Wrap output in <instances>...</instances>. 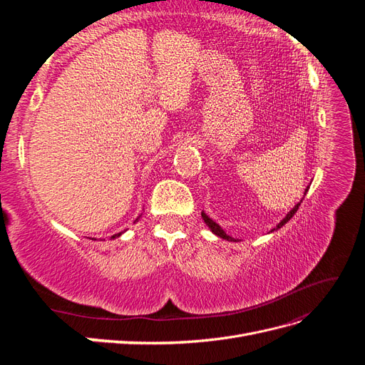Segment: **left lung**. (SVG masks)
I'll return each mask as SVG.
<instances>
[{"label": "left lung", "instance_id": "1", "mask_svg": "<svg viewBox=\"0 0 365 365\" xmlns=\"http://www.w3.org/2000/svg\"><path fill=\"white\" fill-rule=\"evenodd\" d=\"M307 189H309V187H307ZM307 189L304 190V195H306ZM302 202H303V200H302L300 202H298V204H297V205H295V207H294V208L291 210V212H289L288 215H286V216L283 217V220H280V224H279L277 227H275V228H272L271 231H275V230H279V228H282V227H283V225H284L286 222H288V220H289V219H291V217H292V216L295 215V212H297V210H298V207H300V204H302ZM201 216H202V219H204V222L207 224V227H208L210 230H212V231H213V233H215L216 236H219V237H222V239H225V240H230V242H236V240H235L233 237H231V236H228V235L225 233V231H224L222 228H220V227H219V225H217V224L215 222V220H212V219H210V217H208V216H207V215H205L204 212L201 213Z\"/></svg>", "mask_w": 365, "mask_h": 365}]
</instances>
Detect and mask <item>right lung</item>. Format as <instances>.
Listing matches in <instances>:
<instances>
[{"label": "right lung", "instance_id": "obj_1", "mask_svg": "<svg viewBox=\"0 0 365 365\" xmlns=\"http://www.w3.org/2000/svg\"><path fill=\"white\" fill-rule=\"evenodd\" d=\"M120 235H121V233H118V235H114V236H113V237H118V236H120ZM94 240H96V239H94Z\"/></svg>", "mask_w": 365, "mask_h": 365}]
</instances>
